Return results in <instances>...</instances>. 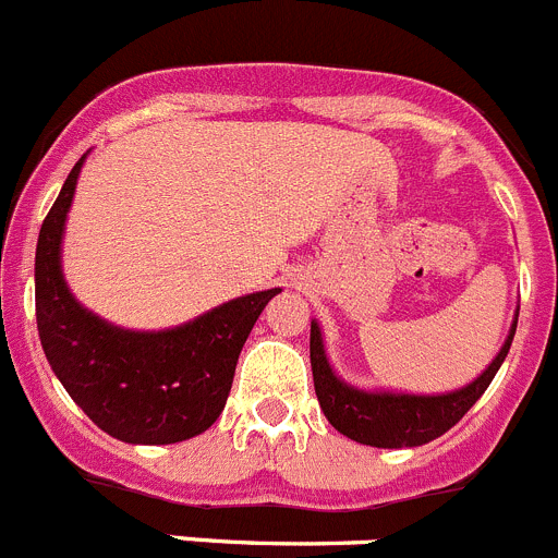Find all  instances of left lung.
Segmentation results:
<instances>
[{
    "label": "left lung",
    "instance_id": "obj_1",
    "mask_svg": "<svg viewBox=\"0 0 558 558\" xmlns=\"http://www.w3.org/2000/svg\"><path fill=\"white\" fill-rule=\"evenodd\" d=\"M514 326H518V317H514L507 342L498 350L490 367L463 389L449 391V395H389V391H362L339 380L326 359L320 328L312 320L310 359L317 402L333 429L348 435L350 441L378 449L422 447L454 427L469 413V408L485 395L501 362L507 359Z\"/></svg>",
    "mask_w": 558,
    "mask_h": 558
}]
</instances>
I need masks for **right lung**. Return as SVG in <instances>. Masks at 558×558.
<instances>
[{
  "instance_id": "right-lung-1",
  "label": "right lung",
  "mask_w": 558,
  "mask_h": 558,
  "mask_svg": "<svg viewBox=\"0 0 558 558\" xmlns=\"http://www.w3.org/2000/svg\"><path fill=\"white\" fill-rule=\"evenodd\" d=\"M84 156L40 227L35 315L51 369L78 408L125 444H178L225 411L238 355L279 288L232 299L167 331H125L84 310L62 279L60 243Z\"/></svg>"
}]
</instances>
